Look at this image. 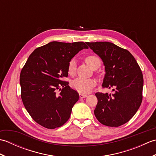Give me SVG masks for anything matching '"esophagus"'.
<instances>
[{
  "instance_id": "obj_1",
  "label": "esophagus",
  "mask_w": 156,
  "mask_h": 156,
  "mask_svg": "<svg viewBox=\"0 0 156 156\" xmlns=\"http://www.w3.org/2000/svg\"><path fill=\"white\" fill-rule=\"evenodd\" d=\"M79 96H80V98H86L88 97L87 94H79Z\"/></svg>"
}]
</instances>
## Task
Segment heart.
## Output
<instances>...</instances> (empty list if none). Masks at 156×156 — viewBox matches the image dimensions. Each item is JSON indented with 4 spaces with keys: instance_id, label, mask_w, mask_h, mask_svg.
I'll list each match as a JSON object with an SVG mask.
<instances>
[{
    "instance_id": "heart-1",
    "label": "heart",
    "mask_w": 156,
    "mask_h": 156,
    "mask_svg": "<svg viewBox=\"0 0 156 156\" xmlns=\"http://www.w3.org/2000/svg\"><path fill=\"white\" fill-rule=\"evenodd\" d=\"M87 64L92 69H97L101 66V61L98 56L95 54H90L85 58ZM76 69V62L74 59H71L68 63V72L69 74L74 75ZM97 82L94 79L78 78L72 82V88L80 93H88L93 88Z\"/></svg>"
}]
</instances>
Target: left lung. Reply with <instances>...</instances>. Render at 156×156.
Here are the masks:
<instances>
[{
	"mask_svg": "<svg viewBox=\"0 0 156 156\" xmlns=\"http://www.w3.org/2000/svg\"><path fill=\"white\" fill-rule=\"evenodd\" d=\"M105 66L102 88L113 94H95L98 103L94 115L102 125L119 127L128 122L140 108L143 98L144 78L140 66L128 50L107 41L87 42Z\"/></svg>",
	"mask_w": 156,
	"mask_h": 156,
	"instance_id": "1",
	"label": "left lung"
}]
</instances>
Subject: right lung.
Wrapping results in <instances>:
<instances>
[{"mask_svg": "<svg viewBox=\"0 0 156 156\" xmlns=\"http://www.w3.org/2000/svg\"><path fill=\"white\" fill-rule=\"evenodd\" d=\"M88 48L82 41H51L29 55L20 74L21 96L26 110L42 127H59L70 117L79 94L62 79L68 77L71 59Z\"/></svg>", "mask_w": 156, "mask_h": 156, "instance_id": "add662e5", "label": "right lung"}]
</instances>
